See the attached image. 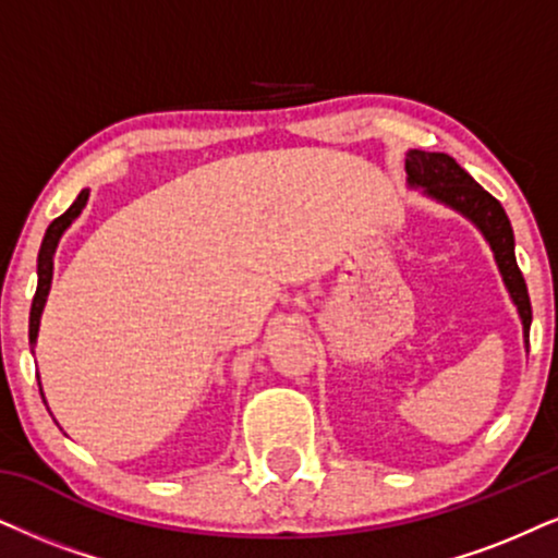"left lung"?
<instances>
[{
  "label": "left lung",
  "mask_w": 558,
  "mask_h": 558,
  "mask_svg": "<svg viewBox=\"0 0 558 558\" xmlns=\"http://www.w3.org/2000/svg\"><path fill=\"white\" fill-rule=\"evenodd\" d=\"M407 174L412 185L425 187L427 195L448 203L450 208L461 210L471 221L482 229L486 242L495 250V259L502 272L507 291L518 303L520 319H523L525 342L531 337V299H527V286L523 272H520L518 259H514V236L510 218H507L502 203L489 195L478 182L471 178L463 167L456 165L453 157L437 151L412 149L407 154Z\"/></svg>",
  "instance_id": "left-lung-1"
}]
</instances>
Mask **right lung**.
Here are the masks:
<instances>
[{"instance_id": "right-lung-1", "label": "right lung", "mask_w": 558, "mask_h": 558, "mask_svg": "<svg viewBox=\"0 0 558 558\" xmlns=\"http://www.w3.org/2000/svg\"><path fill=\"white\" fill-rule=\"evenodd\" d=\"M89 197V190H82L80 195H76V201L69 206L66 214H61L59 218H53L51 227L46 229V236H44V244H40V252H38V288H35V295H33V306H31V329H27V337H31V344H35V337H38V327H40V314H44V306H46V299H48V291H51V278H53V252L56 246H59V239L63 231L69 229V223L74 221L76 216L82 214L84 203H87Z\"/></svg>"}]
</instances>
